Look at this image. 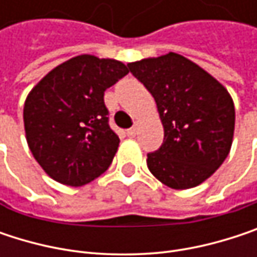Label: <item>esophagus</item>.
<instances>
[{
	"label": "esophagus",
	"instance_id": "34e87169",
	"mask_svg": "<svg viewBox=\"0 0 257 257\" xmlns=\"http://www.w3.org/2000/svg\"><path fill=\"white\" fill-rule=\"evenodd\" d=\"M137 132H138V123L135 122V123H134V126L128 129V135H131V137H135V135H137Z\"/></svg>",
	"mask_w": 257,
	"mask_h": 257
}]
</instances>
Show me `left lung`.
<instances>
[{"label": "left lung", "instance_id": "8db88e82", "mask_svg": "<svg viewBox=\"0 0 257 257\" xmlns=\"http://www.w3.org/2000/svg\"><path fill=\"white\" fill-rule=\"evenodd\" d=\"M153 95L164 125L162 146L147 153L150 173L171 189H190L226 159L235 128L228 90L177 53L128 64Z\"/></svg>", "mask_w": 257, "mask_h": 257}]
</instances>
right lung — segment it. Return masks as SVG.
<instances>
[{
	"label": "right lung",
	"mask_w": 257,
	"mask_h": 257,
	"mask_svg": "<svg viewBox=\"0 0 257 257\" xmlns=\"http://www.w3.org/2000/svg\"><path fill=\"white\" fill-rule=\"evenodd\" d=\"M125 64L80 55L52 70L24 107L28 146L40 167L67 186L99 177L119 147L104 92L128 74Z\"/></svg>",
	"instance_id": "obj_1"
}]
</instances>
